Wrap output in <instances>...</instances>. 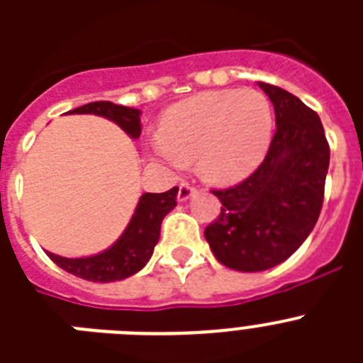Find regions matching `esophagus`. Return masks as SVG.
<instances>
[{
    "label": "esophagus",
    "instance_id": "1",
    "mask_svg": "<svg viewBox=\"0 0 363 363\" xmlns=\"http://www.w3.org/2000/svg\"><path fill=\"white\" fill-rule=\"evenodd\" d=\"M196 192V187L191 184H182L179 185V191H178V201H187L189 198L192 196Z\"/></svg>",
    "mask_w": 363,
    "mask_h": 363
}]
</instances>
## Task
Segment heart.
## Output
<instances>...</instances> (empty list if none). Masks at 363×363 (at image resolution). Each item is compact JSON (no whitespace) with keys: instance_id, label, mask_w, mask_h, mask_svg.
Instances as JSON below:
<instances>
[{"instance_id":"obj_1","label":"heart","mask_w":363,"mask_h":363,"mask_svg":"<svg viewBox=\"0 0 363 363\" xmlns=\"http://www.w3.org/2000/svg\"><path fill=\"white\" fill-rule=\"evenodd\" d=\"M272 138V112L256 91H211L167 111L152 152L182 169L198 162V172L216 185L238 184L264 162Z\"/></svg>"}]
</instances>
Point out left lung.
Returning <instances> with one entry per match:
<instances>
[{
    "instance_id": "left-lung-1",
    "label": "left lung",
    "mask_w": 363,
    "mask_h": 363,
    "mask_svg": "<svg viewBox=\"0 0 363 363\" xmlns=\"http://www.w3.org/2000/svg\"><path fill=\"white\" fill-rule=\"evenodd\" d=\"M258 85L274 105L277 133L249 178L213 191L221 211L205 229L218 262L242 272L267 271L306 242L322 211L329 169L318 114L280 86Z\"/></svg>"
}]
</instances>
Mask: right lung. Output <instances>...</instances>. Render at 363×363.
Wrapping results in <instances>:
<instances>
[{"mask_svg":"<svg viewBox=\"0 0 363 363\" xmlns=\"http://www.w3.org/2000/svg\"><path fill=\"white\" fill-rule=\"evenodd\" d=\"M67 114H96L107 118L120 125L134 140L142 134V120H140L142 111L116 105L112 101H92ZM176 196H178V187L160 194L158 192L142 194L127 229L116 242L99 255L86 256V258H63L52 252L47 255L57 267L83 280L101 281V284L125 280L142 271L150 259L154 247L160 240L163 218L176 207Z\"/></svg>","mask_w":363,"mask_h":363,"instance_id":"right-lung-1","label":"right lung"}]
</instances>
